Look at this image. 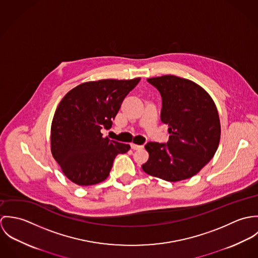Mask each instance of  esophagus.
Masks as SVG:
<instances>
[{"label":"esophagus","instance_id":"1","mask_svg":"<svg viewBox=\"0 0 258 258\" xmlns=\"http://www.w3.org/2000/svg\"><path fill=\"white\" fill-rule=\"evenodd\" d=\"M131 147L133 150H140V149H143L144 146L143 145H136V144H131Z\"/></svg>","mask_w":258,"mask_h":258}]
</instances>
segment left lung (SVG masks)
I'll return each mask as SVG.
<instances>
[{"instance_id":"1","label":"left lung","mask_w":258,"mask_h":258,"mask_svg":"<svg viewBox=\"0 0 258 258\" xmlns=\"http://www.w3.org/2000/svg\"><path fill=\"white\" fill-rule=\"evenodd\" d=\"M162 96L161 120L168 124L167 144L149 142L148 175L178 182L198 174L215 156L221 139V122L210 94L191 80L175 75L148 78Z\"/></svg>"}]
</instances>
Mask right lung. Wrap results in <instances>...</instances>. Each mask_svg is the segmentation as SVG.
<instances>
[{"mask_svg":"<svg viewBox=\"0 0 258 258\" xmlns=\"http://www.w3.org/2000/svg\"><path fill=\"white\" fill-rule=\"evenodd\" d=\"M141 78L81 83L59 102L50 128V149L63 174L78 185L103 182L118 154L130 145L103 138L126 95Z\"/></svg>","mask_w":258,"mask_h":258,"instance_id":"obj_1","label":"right lung"}]
</instances>
